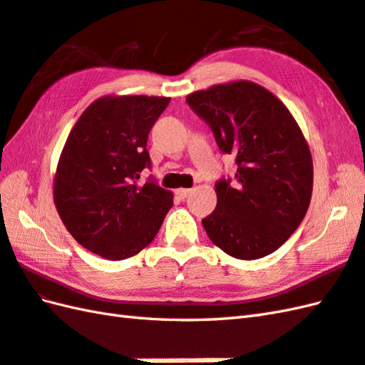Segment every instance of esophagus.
Returning <instances> with one entry per match:
<instances>
[{"label":"esophagus","mask_w":365,"mask_h":365,"mask_svg":"<svg viewBox=\"0 0 365 365\" xmlns=\"http://www.w3.org/2000/svg\"><path fill=\"white\" fill-rule=\"evenodd\" d=\"M190 192H192L190 189H178L175 193H176V197L180 198V200H185V198L190 195Z\"/></svg>","instance_id":"esophagus-1"}]
</instances>
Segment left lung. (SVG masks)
I'll use <instances>...</instances> for the list:
<instances>
[{
    "label": "left lung",
    "instance_id": "obj_1",
    "mask_svg": "<svg viewBox=\"0 0 365 365\" xmlns=\"http://www.w3.org/2000/svg\"><path fill=\"white\" fill-rule=\"evenodd\" d=\"M185 101L237 164L234 182H215L217 207L201 220L209 239L245 261L273 253L311 203L312 158L302 129L277 96L251 81L209 87Z\"/></svg>",
    "mask_w": 365,
    "mask_h": 365
}]
</instances>
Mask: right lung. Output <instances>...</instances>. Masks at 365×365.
<instances>
[{"label":"right lung","mask_w":365,"mask_h":365,"mask_svg":"<svg viewBox=\"0 0 365 365\" xmlns=\"http://www.w3.org/2000/svg\"><path fill=\"white\" fill-rule=\"evenodd\" d=\"M165 96H103L73 126L54 176V205L78 244L121 261L156 237L173 206L155 178L147 140L168 106Z\"/></svg>","instance_id":"1"}]
</instances>
